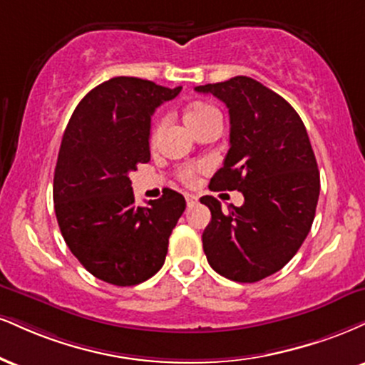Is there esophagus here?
Returning <instances> with one entry per match:
<instances>
[{
    "label": "esophagus",
    "mask_w": 365,
    "mask_h": 365,
    "mask_svg": "<svg viewBox=\"0 0 365 365\" xmlns=\"http://www.w3.org/2000/svg\"><path fill=\"white\" fill-rule=\"evenodd\" d=\"M185 200H187V204L188 205H194V204H197V195H192V194H185Z\"/></svg>",
    "instance_id": "obj_1"
}]
</instances>
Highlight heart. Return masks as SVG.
Listing matches in <instances>:
<instances>
[{
    "mask_svg": "<svg viewBox=\"0 0 365 365\" xmlns=\"http://www.w3.org/2000/svg\"><path fill=\"white\" fill-rule=\"evenodd\" d=\"M183 118H185V124L190 127L194 133H197V130L202 129L204 125L210 124V122L219 120V113L216 108L212 107V105H209L205 102H195V103L188 105L185 113H183ZM158 127H160V124H156L155 127H153L151 140L156 138ZM195 175H197V168H194V166H187V168L180 170V180L185 183L194 182Z\"/></svg>",
    "mask_w": 365,
    "mask_h": 365,
    "instance_id": "heart-1",
    "label": "heart"
}]
</instances>
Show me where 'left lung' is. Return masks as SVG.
Segmentation results:
<instances>
[{
    "label": "left lung",
    "mask_w": 365,
    "mask_h": 365,
    "mask_svg": "<svg viewBox=\"0 0 365 365\" xmlns=\"http://www.w3.org/2000/svg\"><path fill=\"white\" fill-rule=\"evenodd\" d=\"M230 110V151L210 190H238L241 207L205 195L202 235L209 265L235 282H258L287 263L313 225L319 171L301 117L282 96L248 76L195 86Z\"/></svg>",
    "instance_id": "left-lung-1"
}]
</instances>
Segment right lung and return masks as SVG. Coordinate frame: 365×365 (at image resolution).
Instances as JSON below:
<instances>
[{
	"instance_id": "right-lung-1",
	"label": "right lung",
	"mask_w": 365,
	"mask_h": 365,
	"mask_svg": "<svg viewBox=\"0 0 365 365\" xmlns=\"http://www.w3.org/2000/svg\"><path fill=\"white\" fill-rule=\"evenodd\" d=\"M180 90L112 78L85 95L64 130L54 171L56 217L71 253L103 282L140 284L165 263L185 199L165 188L138 207L129 175L151 158L156 107Z\"/></svg>"
}]
</instances>
